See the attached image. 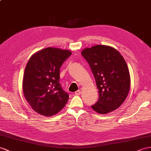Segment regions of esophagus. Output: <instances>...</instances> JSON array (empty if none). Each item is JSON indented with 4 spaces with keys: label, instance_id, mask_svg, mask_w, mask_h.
<instances>
[{
    "label": "esophagus",
    "instance_id": "obj_1",
    "mask_svg": "<svg viewBox=\"0 0 151 151\" xmlns=\"http://www.w3.org/2000/svg\"><path fill=\"white\" fill-rule=\"evenodd\" d=\"M80 94H81V91H80V90H78V91H76L75 92V95H76V96L80 95Z\"/></svg>",
    "mask_w": 151,
    "mask_h": 151
}]
</instances>
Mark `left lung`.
I'll return each instance as SVG.
<instances>
[{"mask_svg":"<svg viewBox=\"0 0 151 151\" xmlns=\"http://www.w3.org/2000/svg\"><path fill=\"white\" fill-rule=\"evenodd\" d=\"M82 55L89 64L98 88L99 99L91 107L96 112L112 111L125 101L130 88V75L123 57L109 46L86 48Z\"/></svg>","mask_w":151,"mask_h":151,"instance_id":"obj_1","label":"left lung"}]
</instances>
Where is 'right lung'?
Wrapping results in <instances>:
<instances>
[{
	"label": "right lung",
	"instance_id": "right-lung-1",
	"mask_svg": "<svg viewBox=\"0 0 151 151\" xmlns=\"http://www.w3.org/2000/svg\"><path fill=\"white\" fill-rule=\"evenodd\" d=\"M71 55L69 50L48 47L30 58L25 69L23 91L37 113L50 117L67 103L69 94L59 83L60 68Z\"/></svg>",
	"mask_w": 151,
	"mask_h": 151
}]
</instances>
